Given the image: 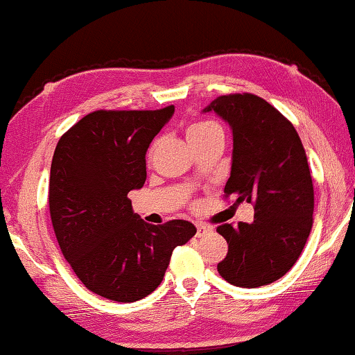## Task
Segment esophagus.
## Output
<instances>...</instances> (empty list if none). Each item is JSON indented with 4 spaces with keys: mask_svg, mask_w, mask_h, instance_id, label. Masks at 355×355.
<instances>
[{
    "mask_svg": "<svg viewBox=\"0 0 355 355\" xmlns=\"http://www.w3.org/2000/svg\"><path fill=\"white\" fill-rule=\"evenodd\" d=\"M210 231H211L210 226H205V225H202V223L196 225V236H198V237H202V236H205V234H207V232H210Z\"/></svg>",
    "mask_w": 355,
    "mask_h": 355,
    "instance_id": "obj_1",
    "label": "esophagus"
}]
</instances>
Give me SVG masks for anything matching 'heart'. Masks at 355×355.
Segmentation results:
<instances>
[{
  "mask_svg": "<svg viewBox=\"0 0 355 355\" xmlns=\"http://www.w3.org/2000/svg\"><path fill=\"white\" fill-rule=\"evenodd\" d=\"M214 130H220V125L215 124L214 121H196V123L189 124L187 129V137L188 140H196L200 139V137L210 134Z\"/></svg>",
  "mask_w": 355,
  "mask_h": 355,
  "instance_id": "1",
  "label": "heart"
}]
</instances>
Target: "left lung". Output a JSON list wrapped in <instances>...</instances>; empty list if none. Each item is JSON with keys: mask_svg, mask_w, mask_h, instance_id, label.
Returning a JSON list of instances; mask_svg holds the SVG:
<instances>
[{"mask_svg": "<svg viewBox=\"0 0 355 355\" xmlns=\"http://www.w3.org/2000/svg\"><path fill=\"white\" fill-rule=\"evenodd\" d=\"M209 111L232 130L225 194L255 209L252 223L216 228L228 242V255L216 269L236 287L257 288L285 276L309 237L314 187L308 157L293 124L258 95H221L204 108Z\"/></svg>", "mask_w": 355, "mask_h": 355, "instance_id": "left-lung-1", "label": "left lung"}]
</instances>
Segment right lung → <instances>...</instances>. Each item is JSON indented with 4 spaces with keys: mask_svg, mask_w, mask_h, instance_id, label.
<instances>
[{
    "mask_svg": "<svg viewBox=\"0 0 355 355\" xmlns=\"http://www.w3.org/2000/svg\"><path fill=\"white\" fill-rule=\"evenodd\" d=\"M175 107L98 110L60 137L51 164L49 211L78 279L103 298L134 303L155 292L193 223L150 225L127 198L146 180L145 155Z\"/></svg>",
    "mask_w": 355,
    "mask_h": 355,
    "instance_id": "add662e5",
    "label": "right lung"
}]
</instances>
